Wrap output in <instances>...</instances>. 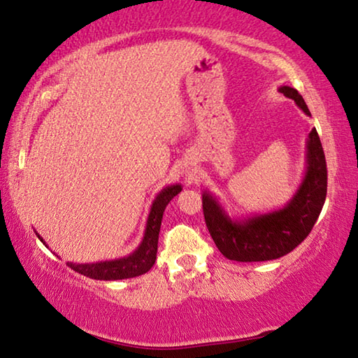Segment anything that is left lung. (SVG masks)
<instances>
[{
  "label": "left lung",
  "mask_w": 358,
  "mask_h": 358,
  "mask_svg": "<svg viewBox=\"0 0 358 358\" xmlns=\"http://www.w3.org/2000/svg\"><path fill=\"white\" fill-rule=\"evenodd\" d=\"M279 92L297 103L305 115H310L300 93L292 87H281ZM328 190V168L317 129L308 137V168L297 194L284 210L231 221L213 196L203 194V216L206 227L217 250L229 260L250 263L268 262L284 257L302 243L323 208Z\"/></svg>",
  "instance_id": "obj_1"
}]
</instances>
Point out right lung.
<instances>
[{"label":"right lung","mask_w":358,"mask_h":358,"mask_svg":"<svg viewBox=\"0 0 358 358\" xmlns=\"http://www.w3.org/2000/svg\"><path fill=\"white\" fill-rule=\"evenodd\" d=\"M182 190L180 185H171L164 190L159 192L157 200L153 201L152 211L148 215L147 229H145L143 241L141 247L137 248L132 255L126 258H119L115 262H103L96 265H74V263H67L74 271L84 274L92 279H101V281H115V279H127L136 278L141 274L150 271V268L155 265L158 252V236L159 227H162V220L166 205L174 199L179 192ZM38 239L41 237L38 236ZM43 242V241H41Z\"/></svg>","instance_id":"right-lung-1"}]
</instances>
